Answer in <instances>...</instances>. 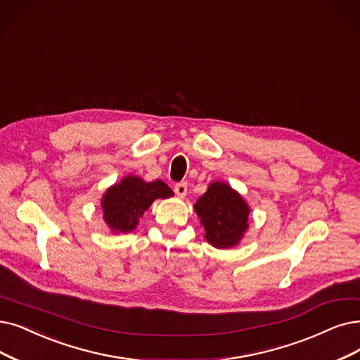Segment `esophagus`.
<instances>
[{
    "instance_id": "34e87169",
    "label": "esophagus",
    "mask_w": 360,
    "mask_h": 360,
    "mask_svg": "<svg viewBox=\"0 0 360 360\" xmlns=\"http://www.w3.org/2000/svg\"><path fill=\"white\" fill-rule=\"evenodd\" d=\"M174 192L179 198H184L186 195H188V184L186 183H177L174 186Z\"/></svg>"
}]
</instances>
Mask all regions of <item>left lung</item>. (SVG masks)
I'll return each instance as SVG.
<instances>
[{
    "label": "left lung",
    "mask_w": 360,
    "mask_h": 360,
    "mask_svg": "<svg viewBox=\"0 0 360 360\" xmlns=\"http://www.w3.org/2000/svg\"><path fill=\"white\" fill-rule=\"evenodd\" d=\"M193 208L204 226V238L214 248L229 250L239 245L248 230L251 208L240 193L224 181L210 183Z\"/></svg>",
    "instance_id": "8db88e82"
}]
</instances>
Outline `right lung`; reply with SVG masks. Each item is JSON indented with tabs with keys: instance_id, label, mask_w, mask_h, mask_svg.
<instances>
[{
	"instance_id": "add662e5",
	"label": "right lung",
	"mask_w": 360,
	"mask_h": 360,
	"mask_svg": "<svg viewBox=\"0 0 360 360\" xmlns=\"http://www.w3.org/2000/svg\"><path fill=\"white\" fill-rule=\"evenodd\" d=\"M172 195L174 192L162 180L145 181L130 174L112 184L103 193L100 200L103 220L112 233H130L155 199H165Z\"/></svg>"
}]
</instances>
